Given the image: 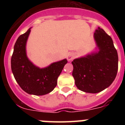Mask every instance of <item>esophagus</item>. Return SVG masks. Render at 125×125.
Returning <instances> with one entry per match:
<instances>
[{
	"instance_id": "1",
	"label": "esophagus",
	"mask_w": 125,
	"mask_h": 125,
	"mask_svg": "<svg viewBox=\"0 0 125 125\" xmlns=\"http://www.w3.org/2000/svg\"><path fill=\"white\" fill-rule=\"evenodd\" d=\"M75 57V54L73 52H69L68 53V54L67 55V59L68 61H71Z\"/></svg>"
}]
</instances>
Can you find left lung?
<instances>
[{"mask_svg": "<svg viewBox=\"0 0 125 125\" xmlns=\"http://www.w3.org/2000/svg\"><path fill=\"white\" fill-rule=\"evenodd\" d=\"M94 38L99 51L72 61L75 84L79 90L89 93H97L110 86L118 68V56L111 37L98 27Z\"/></svg>", "mask_w": 125, "mask_h": 125, "instance_id": "obj_1", "label": "left lung"}]
</instances>
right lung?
Wrapping results in <instances>:
<instances>
[{
    "mask_svg": "<svg viewBox=\"0 0 125 125\" xmlns=\"http://www.w3.org/2000/svg\"><path fill=\"white\" fill-rule=\"evenodd\" d=\"M30 28L16 41L11 57V69L20 87L29 94L41 96L51 92L57 85V78L68 61L53 62L46 68H39L31 62L26 54V42Z\"/></svg>",
    "mask_w": 125,
    "mask_h": 125,
    "instance_id": "obj_1",
    "label": "right lung"
}]
</instances>
